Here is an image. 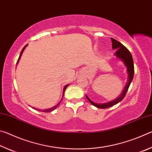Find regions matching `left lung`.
<instances>
[{
	"mask_svg": "<svg viewBox=\"0 0 152 152\" xmlns=\"http://www.w3.org/2000/svg\"><path fill=\"white\" fill-rule=\"evenodd\" d=\"M112 41V48L114 50H116V52H115V55L117 56V58H120L122 61H124L126 67L127 69V72H128V81L127 82V84L125 87L124 90H123L121 94L120 95V96L117 98V99H115V101H113L111 102H108V103L104 104H97L95 102H92L89 98L86 96V99L88 100L89 102L91 103L94 105L97 108H100V109H107L110 107H113V105L117 104L118 102L121 101L122 100L124 99L126 93L128 91L129 87L131 83L133 80V75H134V65H133V60L132 56V53H130V51H129L128 49L125 47L122 43L118 42L116 39L111 38Z\"/></svg>",
	"mask_w": 152,
	"mask_h": 152,
	"instance_id": "1",
	"label": "left lung"
}]
</instances>
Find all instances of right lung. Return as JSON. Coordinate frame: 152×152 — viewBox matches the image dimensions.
<instances>
[{
    "label": "right lung",
    "mask_w": 152,
    "mask_h": 152,
    "mask_svg": "<svg viewBox=\"0 0 152 152\" xmlns=\"http://www.w3.org/2000/svg\"><path fill=\"white\" fill-rule=\"evenodd\" d=\"M27 45H26L25 46V47L23 48V50H22V51H21V52H20V56H19V59H18V60H17V64L19 62V59H20V56H21V55H22V53H23V51H24V50L25 49V48L27 47ZM68 85H66L65 87H64V92H63V96H64V92H65V91H66V88L67 87H68ZM63 99V98H62ZM61 101L59 102V103L56 105V106H55V107H52V108H51V109H45V110H42V111L43 112H44V113H48V112H50V111H52V110H53L54 109H56V108H57L58 106H59V104H60V102H61ZM37 110H41L40 109H37Z\"/></svg>",
    "instance_id": "add662e5"
}]
</instances>
